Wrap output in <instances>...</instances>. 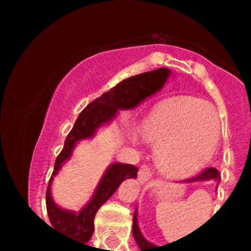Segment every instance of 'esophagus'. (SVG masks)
<instances>
[{
  "mask_svg": "<svg viewBox=\"0 0 251 251\" xmlns=\"http://www.w3.org/2000/svg\"><path fill=\"white\" fill-rule=\"evenodd\" d=\"M151 177H152V172H151V168L148 166H142L138 171V179L141 183H146L147 181H150Z\"/></svg>",
  "mask_w": 251,
  "mask_h": 251,
  "instance_id": "obj_1",
  "label": "esophagus"
}]
</instances>
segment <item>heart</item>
I'll list each match as a JSON object with an SVG mask.
<instances>
[{
	"mask_svg": "<svg viewBox=\"0 0 251 251\" xmlns=\"http://www.w3.org/2000/svg\"><path fill=\"white\" fill-rule=\"evenodd\" d=\"M142 134L157 145L163 172L176 177L195 174L214 156L220 122L206 101L179 97L157 104L142 122Z\"/></svg>",
	"mask_w": 251,
	"mask_h": 251,
	"instance_id": "heart-1",
	"label": "heart"
}]
</instances>
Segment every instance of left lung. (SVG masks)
<instances>
[{
    "label": "left lung",
    "instance_id": "left-lung-1",
    "mask_svg": "<svg viewBox=\"0 0 251 251\" xmlns=\"http://www.w3.org/2000/svg\"><path fill=\"white\" fill-rule=\"evenodd\" d=\"M220 175H219V171L216 168H206L203 170L201 174H199L197 176L191 177V178L183 179V183H192V182H201V181H215L216 182V188L220 183ZM137 210L134 211V216H133V236H134V240H136L137 245H138L139 250L137 251H157V249L161 247H157L154 244L150 243L148 240H146V238L142 235L141 230H139L138 226V219H137Z\"/></svg>",
    "mask_w": 251,
    "mask_h": 251
}]
</instances>
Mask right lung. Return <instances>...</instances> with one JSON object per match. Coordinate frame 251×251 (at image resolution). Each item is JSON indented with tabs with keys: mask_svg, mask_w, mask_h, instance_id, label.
Listing matches in <instances>:
<instances>
[{
	"mask_svg": "<svg viewBox=\"0 0 251 251\" xmlns=\"http://www.w3.org/2000/svg\"><path fill=\"white\" fill-rule=\"evenodd\" d=\"M170 75V69L159 68L124 79L109 92L88 104L79 114L74 127L66 137L63 151L55 161L54 172L46 191V210L54 229L74 236L77 241L84 244L90 240L94 232V217L99 207L117 191L124 179L136 178L138 172L137 167L119 162L112 163L101 176L89 202L79 212L64 210L55 203L51 196L52 179L59 174L64 163L72 158L73 151L79 142L94 137L99 128L109 124L118 115L119 110L133 109L148 97L161 90Z\"/></svg>",
	"mask_w": 251,
	"mask_h": 251,
	"instance_id": "right-lung-1",
	"label": "right lung"
}]
</instances>
